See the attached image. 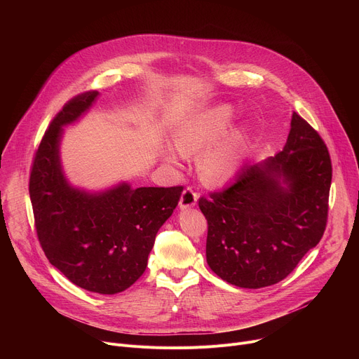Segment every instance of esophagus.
I'll return each mask as SVG.
<instances>
[{"label": "esophagus", "instance_id": "1", "mask_svg": "<svg viewBox=\"0 0 359 359\" xmlns=\"http://www.w3.org/2000/svg\"><path fill=\"white\" fill-rule=\"evenodd\" d=\"M198 202V194L194 192L191 187H187V189L183 191L180 201H179V206L182 210H187V208H192Z\"/></svg>", "mask_w": 359, "mask_h": 359}]
</instances>
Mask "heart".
I'll use <instances>...</instances> for the list:
<instances>
[{
    "label": "heart",
    "instance_id": "heart-1",
    "mask_svg": "<svg viewBox=\"0 0 359 359\" xmlns=\"http://www.w3.org/2000/svg\"><path fill=\"white\" fill-rule=\"evenodd\" d=\"M237 115L236 106L219 103L182 119L173 130L176 149L164 147V160L177 164L180 154L191 157L201 153L198 170L206 183L230 182L246 165L255 142V129L249 121L231 126Z\"/></svg>",
    "mask_w": 359,
    "mask_h": 359
}]
</instances>
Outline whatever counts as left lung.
<instances>
[{"label":"left lung","mask_w":359,"mask_h":359,"mask_svg":"<svg viewBox=\"0 0 359 359\" xmlns=\"http://www.w3.org/2000/svg\"><path fill=\"white\" fill-rule=\"evenodd\" d=\"M330 183L323 140L294 111L282 151L248 163L227 189L199 199L210 268L249 290L287 278L323 237Z\"/></svg>","instance_id":"obj_1"}]
</instances>
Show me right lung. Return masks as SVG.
I'll use <instances>...</instances> for the list:
<instances>
[{
  "label": "right lung",
  "mask_w": 359,
  "mask_h": 359,
  "mask_svg": "<svg viewBox=\"0 0 359 359\" xmlns=\"http://www.w3.org/2000/svg\"><path fill=\"white\" fill-rule=\"evenodd\" d=\"M88 91L69 100L50 122L37 149L29 194L37 237L50 265L72 284L103 295L128 290L144 273L161 225L176 210L182 186L102 191L74 186L61 160L65 129L99 99Z\"/></svg>",
  "instance_id": "obj_1"
}]
</instances>
